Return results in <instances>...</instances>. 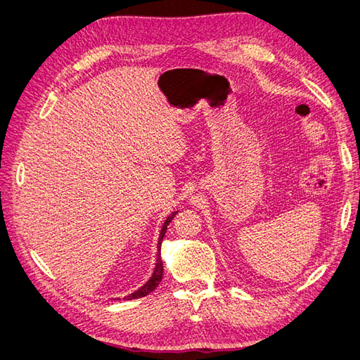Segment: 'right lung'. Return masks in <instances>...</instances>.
<instances>
[{"instance_id":"1","label":"right lung","mask_w":360,"mask_h":360,"mask_svg":"<svg viewBox=\"0 0 360 360\" xmlns=\"http://www.w3.org/2000/svg\"><path fill=\"white\" fill-rule=\"evenodd\" d=\"M176 214H177V212L171 213V214L167 217V221L163 222V225H162V230H160V234H159V242H158V258H156V267H155V270H153V275H151V278L146 282V284H144L143 287L138 288L135 292L129 294V296H126L124 299L132 300V299L144 297V296H147V294H150L151 291H153V290L159 285V282L162 281V276H163V264H162V257H160V246H162L163 237H165V233H167V230H168V225H169V222L172 221V217L176 216Z\"/></svg>"}]
</instances>
